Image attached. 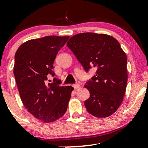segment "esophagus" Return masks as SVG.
I'll list each match as a JSON object with an SVG mask.
<instances>
[{"instance_id":"34e87169","label":"esophagus","mask_w":148,"mask_h":148,"mask_svg":"<svg viewBox=\"0 0 148 148\" xmlns=\"http://www.w3.org/2000/svg\"><path fill=\"white\" fill-rule=\"evenodd\" d=\"M79 87H80V85L79 84H76L73 85V88H74L75 90L78 89V88H79Z\"/></svg>"}]
</instances>
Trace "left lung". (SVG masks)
Instances as JSON below:
<instances>
[{
	"label": "left lung",
	"mask_w": 148,
	"mask_h": 148,
	"mask_svg": "<svg viewBox=\"0 0 148 148\" xmlns=\"http://www.w3.org/2000/svg\"><path fill=\"white\" fill-rule=\"evenodd\" d=\"M67 46L86 72L97 69L86 82L90 97L84 102L88 112L106 118L120 107L127 83V56L114 37L105 34L80 33L71 37Z\"/></svg>",
	"instance_id": "left-lung-1"
}]
</instances>
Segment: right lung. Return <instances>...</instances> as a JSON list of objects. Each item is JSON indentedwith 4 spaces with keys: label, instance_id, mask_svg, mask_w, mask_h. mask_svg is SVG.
<instances>
[{
    "label": "right lung",
    "instance_id": "right-lung-1",
    "mask_svg": "<svg viewBox=\"0 0 148 148\" xmlns=\"http://www.w3.org/2000/svg\"><path fill=\"white\" fill-rule=\"evenodd\" d=\"M69 37L47 36L30 40L18 47L14 56V75L23 105L34 117L45 123L56 121L67 111L73 90L72 86H60L54 78L53 62L58 52Z\"/></svg>",
    "mask_w": 148,
    "mask_h": 148
}]
</instances>
